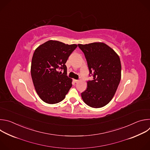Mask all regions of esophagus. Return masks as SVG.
<instances>
[{"mask_svg": "<svg viewBox=\"0 0 150 150\" xmlns=\"http://www.w3.org/2000/svg\"><path fill=\"white\" fill-rule=\"evenodd\" d=\"M73 81H74L75 82H77L78 81V80H77V79H74Z\"/></svg>", "mask_w": 150, "mask_h": 150, "instance_id": "obj_1", "label": "esophagus"}]
</instances>
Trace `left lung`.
Here are the masks:
<instances>
[{"label": "left lung", "mask_w": 150, "mask_h": 150, "mask_svg": "<svg viewBox=\"0 0 150 150\" xmlns=\"http://www.w3.org/2000/svg\"><path fill=\"white\" fill-rule=\"evenodd\" d=\"M86 58L93 80L87 82V88L81 93L85 104L100 108L113 98L121 78V63L117 54L103 42L78 45Z\"/></svg>", "instance_id": "8db88e82"}]
</instances>
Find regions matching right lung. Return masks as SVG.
<instances>
[{"label":"right lung","mask_w":150,"mask_h":150,"mask_svg":"<svg viewBox=\"0 0 150 150\" xmlns=\"http://www.w3.org/2000/svg\"><path fill=\"white\" fill-rule=\"evenodd\" d=\"M77 46L49 40L35 50L31 74L37 94L45 103L60 102L71 88L72 79L67 75L65 63ZM59 70H62L63 74Z\"/></svg>","instance_id":"obj_1"}]
</instances>
